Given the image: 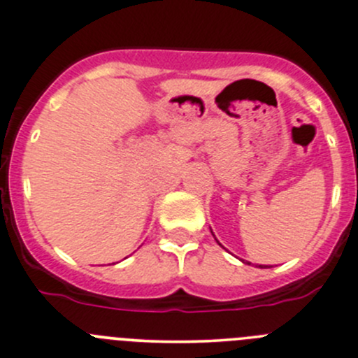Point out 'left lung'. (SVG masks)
Returning a JSON list of instances; mask_svg holds the SVG:
<instances>
[{
	"label": "left lung",
	"instance_id": "1",
	"mask_svg": "<svg viewBox=\"0 0 358 358\" xmlns=\"http://www.w3.org/2000/svg\"><path fill=\"white\" fill-rule=\"evenodd\" d=\"M259 266H262V265H259Z\"/></svg>",
	"mask_w": 358,
	"mask_h": 358
}]
</instances>
